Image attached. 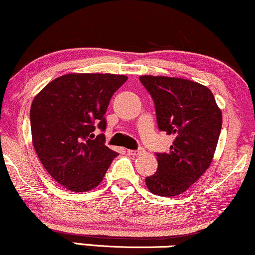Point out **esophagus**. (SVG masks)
I'll list each match as a JSON object with an SVG mask.
<instances>
[{
    "label": "esophagus",
    "mask_w": 255,
    "mask_h": 255,
    "mask_svg": "<svg viewBox=\"0 0 255 255\" xmlns=\"http://www.w3.org/2000/svg\"><path fill=\"white\" fill-rule=\"evenodd\" d=\"M127 152L128 153V155H131V156H137V155H139V153H142L143 150H142V149H138V150H128Z\"/></svg>",
    "instance_id": "34e87169"
}]
</instances>
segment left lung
I'll return each instance as SVG.
<instances>
[{"label":"left lung","mask_w":255,"mask_h":255,"mask_svg":"<svg viewBox=\"0 0 255 255\" xmlns=\"http://www.w3.org/2000/svg\"><path fill=\"white\" fill-rule=\"evenodd\" d=\"M155 103L158 128L175 137L170 151L156 153L158 168L145 178L158 196L184 193L209 168L222 127V113L208 87L181 78L142 75Z\"/></svg>","instance_id":"8db88e82"}]
</instances>
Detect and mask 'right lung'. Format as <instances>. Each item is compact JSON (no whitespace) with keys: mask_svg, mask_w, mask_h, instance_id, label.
<instances>
[{"mask_svg":"<svg viewBox=\"0 0 255 255\" xmlns=\"http://www.w3.org/2000/svg\"><path fill=\"white\" fill-rule=\"evenodd\" d=\"M127 75L71 73L52 80L30 106L31 139L40 162L68 190L96 188L118 153L105 145L106 110Z\"/></svg>","mask_w":255,"mask_h":255,"instance_id":"add662e5","label":"right lung"}]
</instances>
